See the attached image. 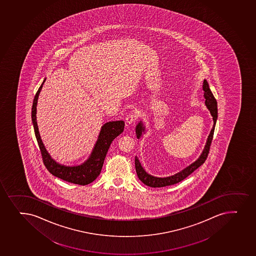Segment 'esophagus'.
Returning a JSON list of instances; mask_svg holds the SVG:
<instances>
[{
    "label": "esophagus",
    "mask_w": 256,
    "mask_h": 256,
    "mask_svg": "<svg viewBox=\"0 0 256 256\" xmlns=\"http://www.w3.org/2000/svg\"><path fill=\"white\" fill-rule=\"evenodd\" d=\"M136 120V115L134 113H130L128 115L126 116V118H125V122H126V126H130L131 124L135 122Z\"/></svg>",
    "instance_id": "obj_1"
}]
</instances>
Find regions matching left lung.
I'll use <instances>...</instances> for the list:
<instances>
[{"mask_svg": "<svg viewBox=\"0 0 256 256\" xmlns=\"http://www.w3.org/2000/svg\"><path fill=\"white\" fill-rule=\"evenodd\" d=\"M203 90L204 97V100H206L204 104L206 106L207 109L210 110V115L212 116V118H213V122H214L212 130L210 132L209 136L207 138L206 144L204 146L203 152H202L200 156L198 159L196 160V162L191 163L190 166H188L186 168H184L182 170H180L178 174L172 175V176H165V178H158V176H154L153 175L148 174L144 169L143 166H141V163L138 158L137 156H135V168H136L138 178H140V180L143 184L147 185L148 187H166V186L178 184L179 182H181L182 180L186 178L188 176H190L192 172H194L197 168H200L206 162V160L207 156H208V153H209L210 146L212 138H213L214 126H216V120H218V102L214 99L213 94L212 93V90H210V88L209 87V84L207 82L206 80H204ZM135 132H136V137H137L138 140H140L141 137H143V134H146V126H144V124L142 120L138 122V124H137L136 128H135Z\"/></svg>", "mask_w": 256, "mask_h": 256, "instance_id": "8db88e82", "label": "left lung"}]
</instances>
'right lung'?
Listing matches in <instances>:
<instances>
[{
	"label": "right lung",
	"instance_id": "obj_1",
	"mask_svg": "<svg viewBox=\"0 0 256 256\" xmlns=\"http://www.w3.org/2000/svg\"><path fill=\"white\" fill-rule=\"evenodd\" d=\"M46 78L42 82V86L38 88L34 99L31 118L33 122L34 130L36 134V140L38 142V147L42 152V158L44 166L50 174L58 178L62 179L64 181L69 182L72 184L80 185H87L94 181L99 176L102 170V166L104 163V158L106 156L110 144L115 138L121 134L124 130V122L112 121L106 122L102 125L99 136L97 138L96 143L94 144L92 152L88 159L80 165L66 166L56 162L50 154L47 152L42 142V138L38 132L37 125V103L38 96L42 91Z\"/></svg>",
	"mask_w": 256,
	"mask_h": 256
}]
</instances>
